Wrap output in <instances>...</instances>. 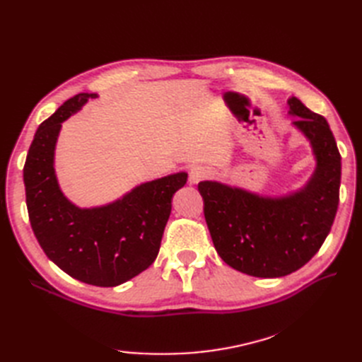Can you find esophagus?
Instances as JSON below:
<instances>
[{"instance_id": "34e87169", "label": "esophagus", "mask_w": 362, "mask_h": 362, "mask_svg": "<svg viewBox=\"0 0 362 362\" xmlns=\"http://www.w3.org/2000/svg\"><path fill=\"white\" fill-rule=\"evenodd\" d=\"M208 175V170L202 166H194L190 169L189 172V182L193 185V184H198L201 180H204Z\"/></svg>"}]
</instances>
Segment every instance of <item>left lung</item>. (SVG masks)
Wrapping results in <instances>:
<instances>
[{
  "instance_id": "1",
  "label": "left lung",
  "mask_w": 362,
  "mask_h": 362,
  "mask_svg": "<svg viewBox=\"0 0 362 362\" xmlns=\"http://www.w3.org/2000/svg\"><path fill=\"white\" fill-rule=\"evenodd\" d=\"M293 127L310 141L311 178L299 190L264 196L218 181H201L204 214L217 254L257 278H281L305 266L331 231L338 208L341 157L329 124L288 98Z\"/></svg>"
}]
</instances>
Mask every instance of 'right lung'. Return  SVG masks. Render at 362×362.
I'll return each instance as SVG.
<instances>
[{
  "mask_svg": "<svg viewBox=\"0 0 362 362\" xmlns=\"http://www.w3.org/2000/svg\"><path fill=\"white\" fill-rule=\"evenodd\" d=\"M98 98L78 93L39 125L24 166L30 223L47 257L69 276L96 287H116L156 261L172 198L187 182L177 172L141 182L122 198L81 208L60 189L54 169L62 124Z\"/></svg>",
  "mask_w": 362,
  "mask_h": 362,
  "instance_id": "1",
  "label": "right lung"
}]
</instances>
